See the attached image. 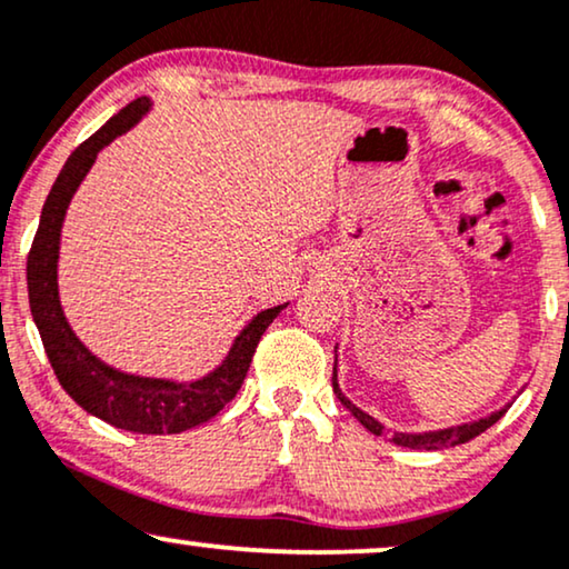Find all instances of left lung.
<instances>
[{"instance_id": "8db88e82", "label": "left lung", "mask_w": 569, "mask_h": 569, "mask_svg": "<svg viewBox=\"0 0 569 569\" xmlns=\"http://www.w3.org/2000/svg\"><path fill=\"white\" fill-rule=\"evenodd\" d=\"M336 363H338V359H336ZM332 392H336L340 403H343V406L348 408V411H351L353 419L359 421L363 429H369V431H372V435L382 437V429H385L382 423L377 421V419H372V416H369V413H363L361 408H356V406L351 403V400H348V398L343 396V392H340L336 367H332ZM505 411H507V408H502V411L487 416V419H479V421H471V423H460V427H450V429L419 431V435H406V431H396V435H392V442L400 445V448H411V450H445V448H456V445H463V442H468V439L479 437L481 431H487V429L491 427V423H497L499 419H502Z\"/></svg>"}]
</instances>
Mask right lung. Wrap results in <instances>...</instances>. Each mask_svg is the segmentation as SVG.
<instances>
[{
  "mask_svg": "<svg viewBox=\"0 0 569 569\" xmlns=\"http://www.w3.org/2000/svg\"><path fill=\"white\" fill-rule=\"evenodd\" d=\"M150 98H138L106 121L96 134L82 142L67 158L64 169L51 187L43 202L41 223L28 252V299L30 315L43 348L54 369L57 380L67 390L74 403L88 413L124 431L138 435H179L192 427H200L233 400L241 382H244L254 348L262 332L280 315L286 305L264 309L239 332L231 351L213 372L194 382L156 380V377H138L119 372L88 351L74 336L70 322L59 305L57 262H59V237H62L64 213L70 208L72 194L78 192L80 181L86 179L90 166L96 163L98 150H103L113 138L124 134L130 127L146 117Z\"/></svg>",
  "mask_w": 569,
  "mask_h": 569,
  "instance_id": "1",
  "label": "right lung"
}]
</instances>
